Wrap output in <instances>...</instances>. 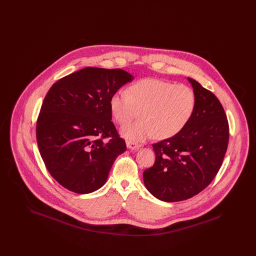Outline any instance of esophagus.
Returning <instances> with one entry per match:
<instances>
[{
    "instance_id": "obj_1",
    "label": "esophagus",
    "mask_w": 256,
    "mask_h": 256,
    "mask_svg": "<svg viewBox=\"0 0 256 256\" xmlns=\"http://www.w3.org/2000/svg\"><path fill=\"white\" fill-rule=\"evenodd\" d=\"M126 146H128L130 150H138V148L141 146V145L136 144V143L132 142V141H126Z\"/></svg>"
}]
</instances>
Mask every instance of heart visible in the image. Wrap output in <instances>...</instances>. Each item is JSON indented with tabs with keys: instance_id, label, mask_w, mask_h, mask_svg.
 Listing matches in <instances>:
<instances>
[{
	"instance_id": "obj_1",
	"label": "heart",
	"mask_w": 256,
	"mask_h": 256,
	"mask_svg": "<svg viewBox=\"0 0 256 256\" xmlns=\"http://www.w3.org/2000/svg\"><path fill=\"white\" fill-rule=\"evenodd\" d=\"M114 119L124 124L138 116L142 120L124 124L122 136L132 142H141L156 136L167 139L178 134L192 119L196 108L195 91L190 86L145 78L115 92L110 102Z\"/></svg>"
}]
</instances>
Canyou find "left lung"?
<instances>
[{
  "instance_id": "left-lung-1",
  "label": "left lung",
  "mask_w": 256,
  "mask_h": 256,
  "mask_svg": "<svg viewBox=\"0 0 256 256\" xmlns=\"http://www.w3.org/2000/svg\"><path fill=\"white\" fill-rule=\"evenodd\" d=\"M188 80L196 97L195 113L180 134L152 144L156 161L143 172L146 189L169 202L206 189L219 172L228 146V121L218 98Z\"/></svg>"
}]
</instances>
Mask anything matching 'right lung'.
Listing matches in <instances>:
<instances>
[{
    "label": "right lung",
    "mask_w": 256,
    "mask_h": 256,
    "mask_svg": "<svg viewBox=\"0 0 256 256\" xmlns=\"http://www.w3.org/2000/svg\"><path fill=\"white\" fill-rule=\"evenodd\" d=\"M132 80L122 69L86 67L50 88L37 118V145L47 170L64 188L88 194L106 182L126 150L111 121L110 98Z\"/></svg>",
    "instance_id": "add662e5"
}]
</instances>
